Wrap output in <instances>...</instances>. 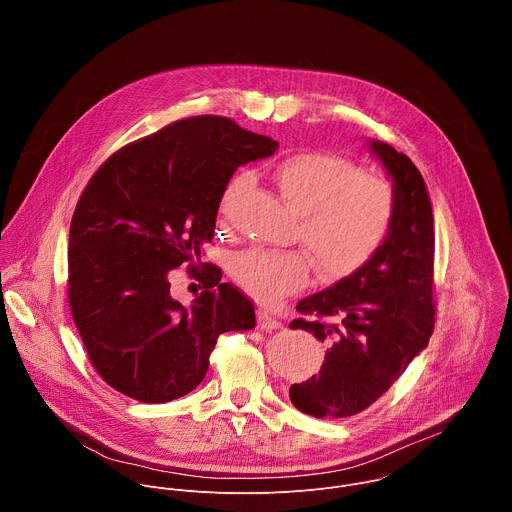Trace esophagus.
Instances as JSON below:
<instances>
[{"label": "esophagus", "instance_id": "obj_1", "mask_svg": "<svg viewBox=\"0 0 512 512\" xmlns=\"http://www.w3.org/2000/svg\"><path fill=\"white\" fill-rule=\"evenodd\" d=\"M280 326H282V322L276 316H272L266 310H258V328L260 330H278Z\"/></svg>", "mask_w": 512, "mask_h": 512}]
</instances>
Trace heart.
Segmentation results:
<instances>
[{"label": "heart", "mask_w": 512, "mask_h": 512, "mask_svg": "<svg viewBox=\"0 0 512 512\" xmlns=\"http://www.w3.org/2000/svg\"><path fill=\"white\" fill-rule=\"evenodd\" d=\"M274 182L298 214L296 236L324 278L360 270L390 232L396 210L392 182L382 174L360 172L350 158L300 152L276 166ZM238 188L240 180L230 184L224 204ZM232 276L252 298L274 306L308 286L310 260L298 250L252 248L234 258Z\"/></svg>", "instance_id": "b5f03b06"}]
</instances>
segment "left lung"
I'll use <instances>...</instances> for the list:
<instances>
[{"instance_id":"1","label":"left lung","mask_w":512,"mask_h":512,"mask_svg":"<svg viewBox=\"0 0 512 512\" xmlns=\"http://www.w3.org/2000/svg\"><path fill=\"white\" fill-rule=\"evenodd\" d=\"M368 148L396 192L390 232L360 270L298 302L296 310L314 320L290 322L328 346L320 372L290 386L292 404L314 418H348L368 408L434 330V216L426 184L402 152L380 140H368Z\"/></svg>"}]
</instances>
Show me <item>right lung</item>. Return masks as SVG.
<instances>
[{
  "label": "right lung",
  "mask_w": 512,
  "mask_h": 512,
  "mask_svg": "<svg viewBox=\"0 0 512 512\" xmlns=\"http://www.w3.org/2000/svg\"><path fill=\"white\" fill-rule=\"evenodd\" d=\"M276 148L228 118L198 116L122 148L86 186L70 226L68 298L94 368L118 392L180 398L204 380L222 332L256 326L252 302L216 266L190 306L172 298L170 272L200 260L236 168Z\"/></svg>",
  "instance_id": "add662e5"
}]
</instances>
